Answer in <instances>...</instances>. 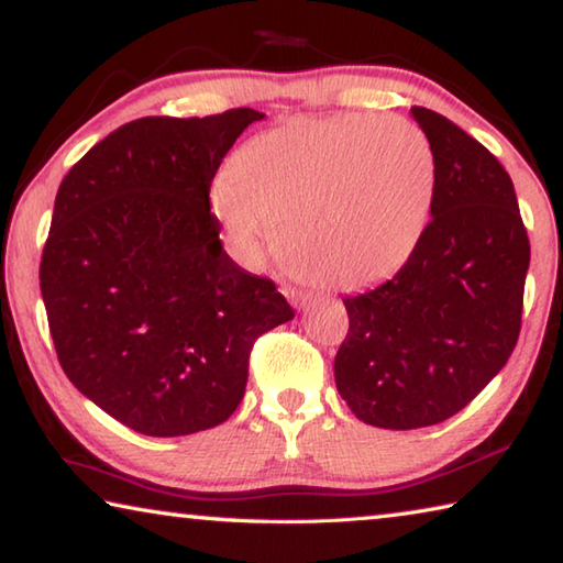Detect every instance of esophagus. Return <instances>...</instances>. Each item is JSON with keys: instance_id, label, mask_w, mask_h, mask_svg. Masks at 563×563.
Returning a JSON list of instances; mask_svg holds the SVG:
<instances>
[{"instance_id": "esophagus-1", "label": "esophagus", "mask_w": 563, "mask_h": 563, "mask_svg": "<svg viewBox=\"0 0 563 563\" xmlns=\"http://www.w3.org/2000/svg\"><path fill=\"white\" fill-rule=\"evenodd\" d=\"M285 295H288V300H292L295 305H300V308H305V305L312 302L310 292H302V290H295V288H285Z\"/></svg>"}]
</instances>
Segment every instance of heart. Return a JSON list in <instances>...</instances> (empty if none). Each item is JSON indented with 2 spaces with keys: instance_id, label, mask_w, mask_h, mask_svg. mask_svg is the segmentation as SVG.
<instances>
[{
  "instance_id": "1",
  "label": "heart",
  "mask_w": 563,
  "mask_h": 563,
  "mask_svg": "<svg viewBox=\"0 0 563 563\" xmlns=\"http://www.w3.org/2000/svg\"><path fill=\"white\" fill-rule=\"evenodd\" d=\"M437 158L415 123L373 113L263 131L218 170L208 203L231 251L255 263L278 245L295 268L360 288L402 265L430 221Z\"/></svg>"
}]
</instances>
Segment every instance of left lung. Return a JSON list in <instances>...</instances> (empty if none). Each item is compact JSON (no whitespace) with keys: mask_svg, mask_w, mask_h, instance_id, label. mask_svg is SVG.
<instances>
[{"mask_svg":"<svg viewBox=\"0 0 563 563\" xmlns=\"http://www.w3.org/2000/svg\"><path fill=\"white\" fill-rule=\"evenodd\" d=\"M412 117L437 158L432 221L407 263L350 295L335 385L352 415L417 430L460 412L507 365L519 340L529 238L507 170L430 109Z\"/></svg>","mask_w":563,"mask_h":563,"instance_id":"left-lung-1","label":"left lung"}]
</instances>
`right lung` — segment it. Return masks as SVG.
<instances>
[{
    "label": "right lung",
    "mask_w": 563,
    "mask_h": 563,
    "mask_svg": "<svg viewBox=\"0 0 563 563\" xmlns=\"http://www.w3.org/2000/svg\"><path fill=\"white\" fill-rule=\"evenodd\" d=\"M265 113L148 117L109 133L54 201L42 298L66 377L146 437L225 422L263 332L295 318L273 280L233 263L208 190Z\"/></svg>",
    "instance_id": "add662e5"
}]
</instances>
